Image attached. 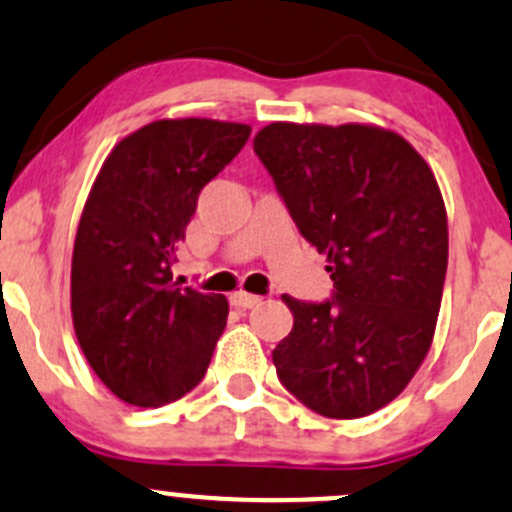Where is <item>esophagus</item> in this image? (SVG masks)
<instances>
[{
	"label": "esophagus",
	"mask_w": 512,
	"mask_h": 512,
	"mask_svg": "<svg viewBox=\"0 0 512 512\" xmlns=\"http://www.w3.org/2000/svg\"><path fill=\"white\" fill-rule=\"evenodd\" d=\"M229 300H231V305H236V308H254V305L261 303V295L236 291V293H231Z\"/></svg>",
	"instance_id": "34e87169"
}]
</instances>
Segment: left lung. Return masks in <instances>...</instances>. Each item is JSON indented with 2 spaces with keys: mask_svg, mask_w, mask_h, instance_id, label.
<instances>
[{
  "mask_svg": "<svg viewBox=\"0 0 512 512\" xmlns=\"http://www.w3.org/2000/svg\"><path fill=\"white\" fill-rule=\"evenodd\" d=\"M254 152L335 286L325 303L283 295L293 330L273 350L278 379L330 419L377 412L434 340L449 263L434 172L402 135L360 123H271Z\"/></svg>",
  "mask_w": 512,
  "mask_h": 512,
  "instance_id": "left-lung-1",
  "label": "left lung"
}]
</instances>
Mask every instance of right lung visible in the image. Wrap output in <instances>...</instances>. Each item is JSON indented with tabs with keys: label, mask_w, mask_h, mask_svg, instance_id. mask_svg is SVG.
I'll return each mask as SVG.
<instances>
[{
	"label": "right lung",
	"mask_w": 512,
	"mask_h": 512,
	"mask_svg": "<svg viewBox=\"0 0 512 512\" xmlns=\"http://www.w3.org/2000/svg\"><path fill=\"white\" fill-rule=\"evenodd\" d=\"M249 135L241 123L155 120L100 167L73 244L71 313L88 365L123 402L162 407L207 374L229 303L172 286V263L199 192Z\"/></svg>",
	"instance_id": "right-lung-1"
}]
</instances>
